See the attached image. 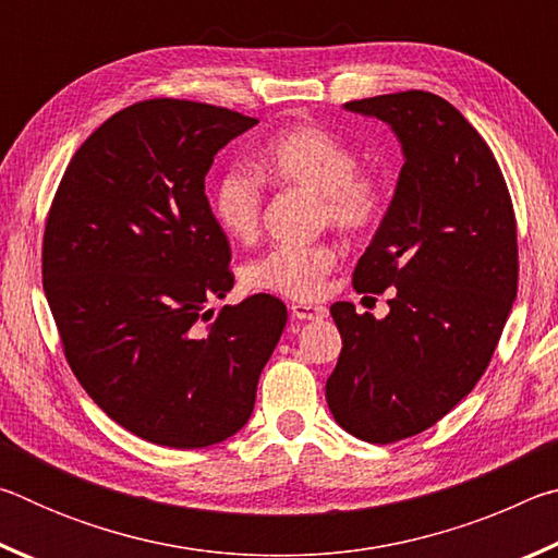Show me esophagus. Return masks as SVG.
Masks as SVG:
<instances>
[{
	"mask_svg": "<svg viewBox=\"0 0 558 558\" xmlns=\"http://www.w3.org/2000/svg\"><path fill=\"white\" fill-rule=\"evenodd\" d=\"M290 313H292V317H295V319H307V323H313V319L327 317V307H323V305H307V302H292Z\"/></svg>",
	"mask_w": 558,
	"mask_h": 558,
	"instance_id": "34e87169",
	"label": "esophagus"
}]
</instances>
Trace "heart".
Masks as SVG:
<instances>
[{"instance_id": "b5f03b06", "label": "heart", "mask_w": 558, "mask_h": 558, "mask_svg": "<svg viewBox=\"0 0 558 558\" xmlns=\"http://www.w3.org/2000/svg\"><path fill=\"white\" fill-rule=\"evenodd\" d=\"M258 173L278 186L317 194L323 221L347 233H364L379 221V179L356 169V155L342 137L317 125L282 130L258 155ZM260 175V177H262ZM259 177V178H260ZM233 167L214 186V216L233 241L256 239L263 214V180ZM337 263L332 243L276 245L243 268L245 286L290 300H313Z\"/></svg>"}]
</instances>
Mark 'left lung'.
Returning a JSON list of instances; mask_svg holds the SVG:
<instances>
[{
	"mask_svg": "<svg viewBox=\"0 0 558 558\" xmlns=\"http://www.w3.org/2000/svg\"><path fill=\"white\" fill-rule=\"evenodd\" d=\"M344 108L386 122L405 162L354 268L356 292L393 288L389 315L329 307L342 352L325 396L347 433L386 446L436 426L485 374L517 298V221L493 149L448 100L403 90Z\"/></svg>",
	"mask_w": 558,
	"mask_h": 558,
	"instance_id": "8db88e82",
	"label": "left lung"
}]
</instances>
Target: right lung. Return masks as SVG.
Returning <instances> with one entry per match:
<instances>
[{
	"mask_svg": "<svg viewBox=\"0 0 558 558\" xmlns=\"http://www.w3.org/2000/svg\"><path fill=\"white\" fill-rule=\"evenodd\" d=\"M253 125L206 102H135L78 147L46 219L44 292L75 379L155 446L206 448L239 433L288 323L263 292L206 310L233 272L204 179Z\"/></svg>",
	"mask_w": 558,
	"mask_h": 558,
	"instance_id": "right-lung-1",
	"label": "right lung"
}]
</instances>
